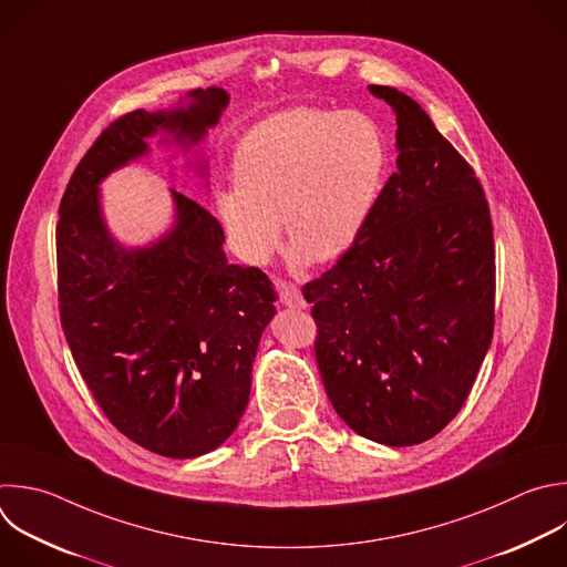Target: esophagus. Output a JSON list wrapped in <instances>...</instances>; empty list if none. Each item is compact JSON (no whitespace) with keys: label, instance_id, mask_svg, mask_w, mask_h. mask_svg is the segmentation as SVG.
I'll return each instance as SVG.
<instances>
[{"label":"esophagus","instance_id":"esophagus-1","mask_svg":"<svg viewBox=\"0 0 567 567\" xmlns=\"http://www.w3.org/2000/svg\"><path fill=\"white\" fill-rule=\"evenodd\" d=\"M278 296H280V302L285 307H291V309H305L307 307L300 287H296L291 282H280L278 285Z\"/></svg>","mask_w":567,"mask_h":567}]
</instances>
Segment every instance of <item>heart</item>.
I'll list each match as a JSON object with an SVG mask.
<instances>
[{
    "mask_svg": "<svg viewBox=\"0 0 567 567\" xmlns=\"http://www.w3.org/2000/svg\"><path fill=\"white\" fill-rule=\"evenodd\" d=\"M385 140L355 111L289 109L238 144L236 184L216 194L234 251L262 267L287 236L291 262H333L360 236L385 173Z\"/></svg>",
    "mask_w": 567,
    "mask_h": 567,
    "instance_id": "1",
    "label": "heart"
}]
</instances>
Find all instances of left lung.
Masks as SVG:
<instances>
[{
	"mask_svg": "<svg viewBox=\"0 0 567 567\" xmlns=\"http://www.w3.org/2000/svg\"><path fill=\"white\" fill-rule=\"evenodd\" d=\"M396 113V173L340 260L302 293L338 416L408 447L465 405L494 333V236L483 186L410 95L371 84Z\"/></svg>",
	"mask_w": 567,
	"mask_h": 567,
	"instance_id": "1",
	"label": "left lung"
}]
</instances>
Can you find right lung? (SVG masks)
<instances>
[{
  "label": "right lung",
  "mask_w": 567,
  "mask_h": 567,
  "mask_svg": "<svg viewBox=\"0 0 567 567\" xmlns=\"http://www.w3.org/2000/svg\"><path fill=\"white\" fill-rule=\"evenodd\" d=\"M171 111H131L84 153L58 220L60 320L86 388L133 443L168 458L223 445L249 403L251 364L276 313L269 278L229 265L220 223L173 192L171 234L122 249L109 234L97 184L146 153L157 128L188 146L220 120L227 91L188 93Z\"/></svg>",
  "instance_id": "right-lung-1"
}]
</instances>
